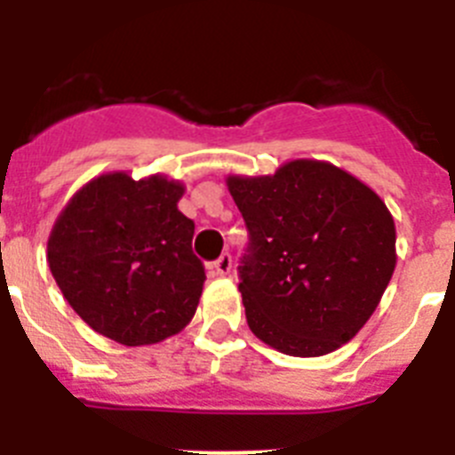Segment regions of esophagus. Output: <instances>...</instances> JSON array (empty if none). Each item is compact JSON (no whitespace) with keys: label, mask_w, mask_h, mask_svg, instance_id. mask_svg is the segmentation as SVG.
<instances>
[{"label":"esophagus","mask_w":455,"mask_h":455,"mask_svg":"<svg viewBox=\"0 0 455 455\" xmlns=\"http://www.w3.org/2000/svg\"><path fill=\"white\" fill-rule=\"evenodd\" d=\"M230 271H232V257L230 252H223V255L212 264V273H214V275H230Z\"/></svg>","instance_id":"esophagus-1"}]
</instances>
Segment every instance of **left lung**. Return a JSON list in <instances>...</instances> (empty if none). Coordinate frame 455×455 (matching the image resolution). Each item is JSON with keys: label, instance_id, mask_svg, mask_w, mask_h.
Here are the masks:
<instances>
[{"label": "left lung", "instance_id": "obj_1", "mask_svg": "<svg viewBox=\"0 0 455 455\" xmlns=\"http://www.w3.org/2000/svg\"><path fill=\"white\" fill-rule=\"evenodd\" d=\"M225 182L251 235L239 291L255 337L293 357L351 341L396 267V228L380 196L316 159Z\"/></svg>", "mask_w": 455, "mask_h": 455}]
</instances>
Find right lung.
Instances as JSON below:
<instances>
[{
	"label": "right lung",
	"mask_w": 455,
	"mask_h": 455,
	"mask_svg": "<svg viewBox=\"0 0 455 455\" xmlns=\"http://www.w3.org/2000/svg\"><path fill=\"white\" fill-rule=\"evenodd\" d=\"M184 184L164 175L104 172L56 219L47 264L70 307L92 331L146 347L187 328L204 267L193 255L191 219L178 209Z\"/></svg>",
	"instance_id": "obj_1"
}]
</instances>
